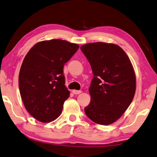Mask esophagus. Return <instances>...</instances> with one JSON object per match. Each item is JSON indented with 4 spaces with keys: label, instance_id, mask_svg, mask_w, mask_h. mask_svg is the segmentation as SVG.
Wrapping results in <instances>:
<instances>
[{
    "label": "esophagus",
    "instance_id": "esophagus-1",
    "mask_svg": "<svg viewBox=\"0 0 157 157\" xmlns=\"http://www.w3.org/2000/svg\"><path fill=\"white\" fill-rule=\"evenodd\" d=\"M81 92H82V91H80V90H72V93H73L74 94H80Z\"/></svg>",
    "mask_w": 157,
    "mask_h": 157
}]
</instances>
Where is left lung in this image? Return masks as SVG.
<instances>
[{"label": "left lung", "instance_id": "8db88e82", "mask_svg": "<svg viewBox=\"0 0 157 157\" xmlns=\"http://www.w3.org/2000/svg\"><path fill=\"white\" fill-rule=\"evenodd\" d=\"M80 49L91 65L94 78L89 88L91 100L85 112L98 124L119 120L132 101L136 75L129 57L113 43H88Z\"/></svg>", "mask_w": 157, "mask_h": 157}]
</instances>
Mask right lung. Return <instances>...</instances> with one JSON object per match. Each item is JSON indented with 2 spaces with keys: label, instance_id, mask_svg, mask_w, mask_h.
<instances>
[{
  "label": "right lung",
  "instance_id": "obj_1",
  "mask_svg": "<svg viewBox=\"0 0 157 157\" xmlns=\"http://www.w3.org/2000/svg\"><path fill=\"white\" fill-rule=\"evenodd\" d=\"M79 45L63 40L35 44L24 58L19 73V90L30 115L41 122L54 121L62 113L70 91L65 85L63 67Z\"/></svg>",
  "mask_w": 157,
  "mask_h": 157
}]
</instances>
